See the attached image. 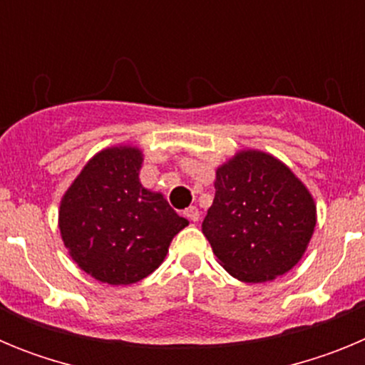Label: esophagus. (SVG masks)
I'll list each match as a JSON object with an SVG mask.
<instances>
[{
  "mask_svg": "<svg viewBox=\"0 0 365 365\" xmlns=\"http://www.w3.org/2000/svg\"><path fill=\"white\" fill-rule=\"evenodd\" d=\"M185 215H186V217H188L192 222L199 221V210H197V208H195V206H190V208H186Z\"/></svg>",
  "mask_w": 365,
  "mask_h": 365,
  "instance_id": "1",
  "label": "esophagus"
}]
</instances>
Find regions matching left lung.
Listing matches in <instances>:
<instances>
[{"label": "left lung", "mask_w": 365, "mask_h": 365, "mask_svg": "<svg viewBox=\"0 0 365 365\" xmlns=\"http://www.w3.org/2000/svg\"><path fill=\"white\" fill-rule=\"evenodd\" d=\"M314 227L311 193L272 155L240 151L217 168L202 234L225 270L240 282H269L289 272L302 259Z\"/></svg>", "instance_id": "8db88e82"}]
</instances>
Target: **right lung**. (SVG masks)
Instances as JSON below:
<instances>
[{
	"label": "right lung",
	"mask_w": 365,
	"mask_h": 365,
	"mask_svg": "<svg viewBox=\"0 0 365 365\" xmlns=\"http://www.w3.org/2000/svg\"><path fill=\"white\" fill-rule=\"evenodd\" d=\"M143 153L108 148L83 166L60 205L63 245L83 272L109 285H130L164 261L188 221L138 180Z\"/></svg>",
	"instance_id": "1"
}]
</instances>
